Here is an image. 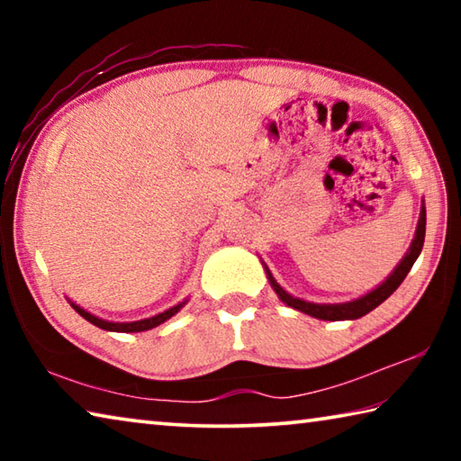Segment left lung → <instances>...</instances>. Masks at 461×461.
Here are the masks:
<instances>
[{
	"instance_id": "left-lung-1",
	"label": "left lung",
	"mask_w": 461,
	"mask_h": 461,
	"mask_svg": "<svg viewBox=\"0 0 461 461\" xmlns=\"http://www.w3.org/2000/svg\"><path fill=\"white\" fill-rule=\"evenodd\" d=\"M425 225H427V212H425V201H423V205H420V213H419V223H417V230H415V238H412L407 254L402 256V260L396 264V268L390 272L386 280H382V283L376 288H372L370 293H366L362 296H357V299L348 301V303H311V301H303V299H299V296H293L291 293H286L285 288L276 283L267 264L262 262V267H264V272H267L270 286L275 288L278 299L283 301L285 305L301 311V313H307V315L315 317V319H323V321H352V319H360L364 315H368L370 311L376 309L380 303H384L388 296L401 286L404 276H407L411 272L412 264H415V260L419 258L420 249H423Z\"/></svg>"
}]
</instances>
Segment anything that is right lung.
<instances>
[{"label": "right lung", "instance_id": "1", "mask_svg": "<svg viewBox=\"0 0 461 461\" xmlns=\"http://www.w3.org/2000/svg\"><path fill=\"white\" fill-rule=\"evenodd\" d=\"M186 301H189V299H185L183 303H178V305L170 307V309H167V311H162V313L154 315V317L140 319V321L118 323V321H107V319H101V317H97V315H93V313H89V311H85L83 307H79V305H77V303H73L71 299H68V303H71V307H73V309L77 311V313H79L83 319H87L89 323L97 325L99 330H105V331H118V333H138V331H148V330H152V327H158L160 323H165L167 319H170L173 315H176L178 311H181V309L186 305Z\"/></svg>", "mask_w": 461, "mask_h": 461}]
</instances>
